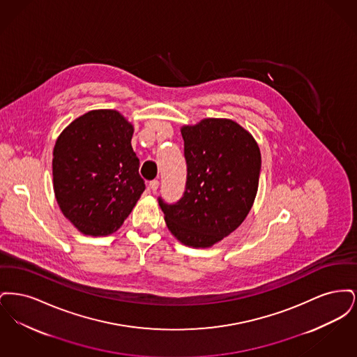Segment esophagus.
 Returning <instances> with one entry per match:
<instances>
[{
	"label": "esophagus",
	"mask_w": 357,
	"mask_h": 357,
	"mask_svg": "<svg viewBox=\"0 0 357 357\" xmlns=\"http://www.w3.org/2000/svg\"><path fill=\"white\" fill-rule=\"evenodd\" d=\"M158 187H159V181H156V179H153L150 182V188L153 190V191H156L158 190Z\"/></svg>",
	"instance_id": "34e87169"
}]
</instances>
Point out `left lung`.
<instances>
[{
    "instance_id": "obj_1",
    "label": "left lung",
    "mask_w": 357,
    "mask_h": 357,
    "mask_svg": "<svg viewBox=\"0 0 357 357\" xmlns=\"http://www.w3.org/2000/svg\"><path fill=\"white\" fill-rule=\"evenodd\" d=\"M187 176L175 204L158 198L171 233L192 248L227 237L255 202L261 153L253 136L236 121L204 119L182 127Z\"/></svg>"
}]
</instances>
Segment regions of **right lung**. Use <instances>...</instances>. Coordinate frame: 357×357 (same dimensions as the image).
Wrapping results in <instances>:
<instances>
[{
    "instance_id": "right-lung-1",
    "label": "right lung",
    "mask_w": 357,
    "mask_h": 357,
    "mask_svg": "<svg viewBox=\"0 0 357 357\" xmlns=\"http://www.w3.org/2000/svg\"><path fill=\"white\" fill-rule=\"evenodd\" d=\"M132 134L134 127L118 111L95 109L73 120L54 144L57 204L86 236L116 231L146 188Z\"/></svg>"
}]
</instances>
